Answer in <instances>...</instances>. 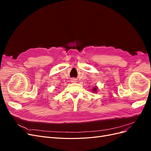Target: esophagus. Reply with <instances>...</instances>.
I'll return each instance as SVG.
<instances>
[{
	"instance_id": "esophagus-1",
	"label": "esophagus",
	"mask_w": 151,
	"mask_h": 151,
	"mask_svg": "<svg viewBox=\"0 0 151 151\" xmlns=\"http://www.w3.org/2000/svg\"><path fill=\"white\" fill-rule=\"evenodd\" d=\"M72 81H74V82H76V80H75V79H74V80H72Z\"/></svg>"
}]
</instances>
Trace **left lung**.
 I'll return each instance as SVG.
<instances>
[{"label": "left lung", "mask_w": 151, "mask_h": 151, "mask_svg": "<svg viewBox=\"0 0 151 151\" xmlns=\"http://www.w3.org/2000/svg\"><path fill=\"white\" fill-rule=\"evenodd\" d=\"M98 88H97V86H96L95 87H94V88H93V89H92V91H93V93H97V89Z\"/></svg>", "instance_id": "8db88e82"}]
</instances>
